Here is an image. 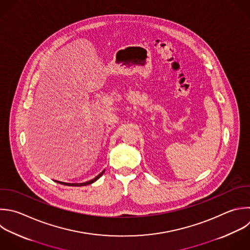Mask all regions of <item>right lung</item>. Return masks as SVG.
Segmentation results:
<instances>
[{"instance_id": "right-lung-1", "label": "right lung", "mask_w": 250, "mask_h": 250, "mask_svg": "<svg viewBox=\"0 0 250 250\" xmlns=\"http://www.w3.org/2000/svg\"><path fill=\"white\" fill-rule=\"evenodd\" d=\"M104 170L101 173V174H99L95 179H93V180H91V181H89V182H86V183H81V184H69V183H62V182H58V183H60V184H62V185H65V186H72V187H82V186H87V185H90V184H92V183H94V182H96L103 174H104Z\"/></svg>"}]
</instances>
